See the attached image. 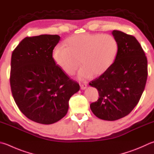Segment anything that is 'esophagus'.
I'll list each match as a JSON object with an SVG mask.
<instances>
[{"mask_svg": "<svg viewBox=\"0 0 154 154\" xmlns=\"http://www.w3.org/2000/svg\"><path fill=\"white\" fill-rule=\"evenodd\" d=\"M87 84L86 83H82V84L80 85V87H81V89H85L87 88Z\"/></svg>", "mask_w": 154, "mask_h": 154, "instance_id": "1", "label": "esophagus"}]
</instances>
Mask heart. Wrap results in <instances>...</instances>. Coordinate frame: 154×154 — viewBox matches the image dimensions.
<instances>
[{
    "label": "heart",
    "instance_id": "b5f03b06",
    "mask_svg": "<svg viewBox=\"0 0 154 154\" xmlns=\"http://www.w3.org/2000/svg\"><path fill=\"white\" fill-rule=\"evenodd\" d=\"M64 46L54 47L52 59L68 75H73L81 63L83 67L78 72L81 80L104 74L115 60L119 48L116 39L106 33L75 34L66 39Z\"/></svg>",
    "mask_w": 154,
    "mask_h": 154
}]
</instances>
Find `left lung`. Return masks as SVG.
Returning a JSON list of instances; mask_svg holds the SVG:
<instances>
[{
  "mask_svg": "<svg viewBox=\"0 0 154 154\" xmlns=\"http://www.w3.org/2000/svg\"><path fill=\"white\" fill-rule=\"evenodd\" d=\"M119 52L112 65L104 74L89 82L99 93L91 103L95 115L105 121H116L128 115L140 100L147 78V60L134 36L112 31Z\"/></svg>",
  "mask_w": 154,
  "mask_h": 154,
  "instance_id": "left-lung-1",
  "label": "left lung"
}]
</instances>
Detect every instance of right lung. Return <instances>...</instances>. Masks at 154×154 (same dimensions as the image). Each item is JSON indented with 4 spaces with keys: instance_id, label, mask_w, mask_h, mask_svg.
Instances as JSON below:
<instances>
[{
    "instance_id": "obj_1",
    "label": "right lung",
    "mask_w": 154,
    "mask_h": 154,
    "mask_svg": "<svg viewBox=\"0 0 154 154\" xmlns=\"http://www.w3.org/2000/svg\"><path fill=\"white\" fill-rule=\"evenodd\" d=\"M58 35L26 37L11 56L10 84L19 110L35 122L50 125L67 113L70 97L79 90L77 82L56 65L52 50Z\"/></svg>"
}]
</instances>
